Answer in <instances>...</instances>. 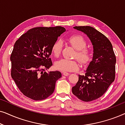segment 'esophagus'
Listing matches in <instances>:
<instances>
[{
  "instance_id": "1",
  "label": "esophagus",
  "mask_w": 125,
  "mask_h": 125,
  "mask_svg": "<svg viewBox=\"0 0 125 125\" xmlns=\"http://www.w3.org/2000/svg\"><path fill=\"white\" fill-rule=\"evenodd\" d=\"M62 74L65 76H69V73L68 72H62Z\"/></svg>"
}]
</instances>
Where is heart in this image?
<instances>
[{"mask_svg":"<svg viewBox=\"0 0 125 125\" xmlns=\"http://www.w3.org/2000/svg\"><path fill=\"white\" fill-rule=\"evenodd\" d=\"M68 42L73 48L76 50L74 57L83 65H86L92 59L93 53L91 49L86 48L87 42L81 35H73L68 39ZM63 47L62 41L59 39L54 42L52 47V52L56 57L60 55ZM56 69L62 72H73L77 71L80 65L76 60L61 59L56 61L54 64Z\"/></svg>","mask_w":125,"mask_h":125,"instance_id":"obj_1","label":"heart"}]
</instances>
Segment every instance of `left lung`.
<instances>
[{
    "mask_svg": "<svg viewBox=\"0 0 125 125\" xmlns=\"http://www.w3.org/2000/svg\"><path fill=\"white\" fill-rule=\"evenodd\" d=\"M73 28L89 38L93 46V56L85 74L78 75L72 93L83 101H92L101 97L114 81L116 57L112 43L100 32L90 26Z\"/></svg>",
    "mask_w": 125,
    "mask_h": 125,
    "instance_id": "1",
    "label": "left lung"
}]
</instances>
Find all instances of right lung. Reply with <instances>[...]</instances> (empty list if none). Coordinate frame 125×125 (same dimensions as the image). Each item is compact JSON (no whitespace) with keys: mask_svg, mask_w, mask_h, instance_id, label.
Wrapping results in <instances>:
<instances>
[{"mask_svg":"<svg viewBox=\"0 0 125 125\" xmlns=\"http://www.w3.org/2000/svg\"><path fill=\"white\" fill-rule=\"evenodd\" d=\"M64 27H36L28 30L15 42L10 60L11 77L25 96L42 100L53 93L56 82L61 77L59 71L46 72L52 65L49 56L52 47Z\"/></svg>","mask_w":125,"mask_h":125,"instance_id":"1","label":"right lung"}]
</instances>
